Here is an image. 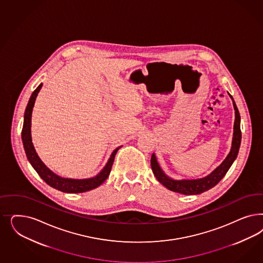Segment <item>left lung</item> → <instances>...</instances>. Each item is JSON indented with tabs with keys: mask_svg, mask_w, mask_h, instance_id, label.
<instances>
[{
	"mask_svg": "<svg viewBox=\"0 0 263 263\" xmlns=\"http://www.w3.org/2000/svg\"><path fill=\"white\" fill-rule=\"evenodd\" d=\"M229 95L232 100L233 107L235 110V120H234V126H233L231 148L227 158L222 161L218 167L213 170L210 174H208L207 176L202 178L182 179V180L171 178L164 173L163 170H161L159 162L157 161L156 155L153 153L151 157V167H152L153 173L161 185H163L170 191L186 195H200L204 192H207L208 190L212 189L213 186H216L220 180L224 177V175L229 171L232 163L236 160L240 144H241V136H242L241 128H240L241 119H240L237 106L235 104L232 96L230 93Z\"/></svg>",
	"mask_w": 263,
	"mask_h": 263,
	"instance_id": "1",
	"label": "left lung"
}]
</instances>
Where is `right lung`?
Listing matches in <instances>:
<instances>
[{
	"mask_svg": "<svg viewBox=\"0 0 263 263\" xmlns=\"http://www.w3.org/2000/svg\"><path fill=\"white\" fill-rule=\"evenodd\" d=\"M43 87V83L37 86V88L34 90L28 104L26 107L25 113H24V123H23V128H22V141L25 150L26 156L28 161L32 164L34 170L37 172V174L41 176L43 181L48 184L49 186L61 191L63 193L68 194H79V193H85L88 191H91L101 186L102 183L107 179L110 174L111 167L113 164V161L115 159V155L118 152L119 149L122 146H119L116 148L112 154L110 158L104 165V167L99 172L96 176L92 178L86 179H72L64 178L54 173L52 170H49L43 161L40 159L37 153L34 149L33 141H32V135H31V125H32V112L34 108V102L37 97V93H40L41 89Z\"/></svg>",
	"mask_w": 263,
	"mask_h": 263,
	"instance_id": "obj_1",
	"label": "right lung"
}]
</instances>
